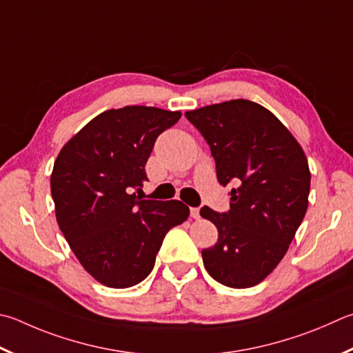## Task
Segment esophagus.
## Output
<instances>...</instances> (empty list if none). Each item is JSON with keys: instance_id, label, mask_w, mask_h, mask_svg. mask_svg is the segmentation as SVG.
Masks as SVG:
<instances>
[{"instance_id": "1", "label": "esophagus", "mask_w": 353, "mask_h": 353, "mask_svg": "<svg viewBox=\"0 0 353 353\" xmlns=\"http://www.w3.org/2000/svg\"><path fill=\"white\" fill-rule=\"evenodd\" d=\"M190 214H191V217H193V219H201V210L199 208H191L190 210Z\"/></svg>"}]
</instances>
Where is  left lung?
Returning a JSON list of instances; mask_svg holds the SVG:
<instances>
[{
    "instance_id": "1",
    "label": "left lung",
    "mask_w": 353,
    "mask_h": 353,
    "mask_svg": "<svg viewBox=\"0 0 353 353\" xmlns=\"http://www.w3.org/2000/svg\"><path fill=\"white\" fill-rule=\"evenodd\" d=\"M210 145L230 210L208 207L201 216L216 225L217 242L202 250L210 276L227 287L264 281L287 253L303 222L310 170L301 145L276 115L250 100H230L185 112Z\"/></svg>"
}]
</instances>
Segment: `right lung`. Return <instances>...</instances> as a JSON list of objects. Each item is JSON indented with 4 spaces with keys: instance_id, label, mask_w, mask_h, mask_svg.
<instances>
[{
    "instance_id": "obj_1",
    "label": "right lung",
    "mask_w": 353,
    "mask_h": 353,
    "mask_svg": "<svg viewBox=\"0 0 353 353\" xmlns=\"http://www.w3.org/2000/svg\"><path fill=\"white\" fill-rule=\"evenodd\" d=\"M179 111L125 106L99 114L63 146L50 174L61 233L100 284L132 287L148 276L165 234L188 219L181 201L136 196L156 139Z\"/></svg>"
}]
</instances>
